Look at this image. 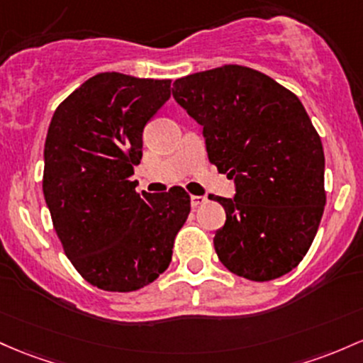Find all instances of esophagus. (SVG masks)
I'll list each match as a JSON object with an SVG mask.
<instances>
[{"instance_id": "esophagus-1", "label": "esophagus", "mask_w": 363, "mask_h": 363, "mask_svg": "<svg viewBox=\"0 0 363 363\" xmlns=\"http://www.w3.org/2000/svg\"><path fill=\"white\" fill-rule=\"evenodd\" d=\"M206 201V196H191V206H193V208H196V206H200V205H203V203Z\"/></svg>"}]
</instances>
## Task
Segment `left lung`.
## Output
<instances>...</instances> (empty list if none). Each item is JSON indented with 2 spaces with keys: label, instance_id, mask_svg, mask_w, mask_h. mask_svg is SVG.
<instances>
[{
  "label": "left lung",
  "instance_id": "8db88e82",
  "mask_svg": "<svg viewBox=\"0 0 363 363\" xmlns=\"http://www.w3.org/2000/svg\"><path fill=\"white\" fill-rule=\"evenodd\" d=\"M172 96L203 127L208 160L234 179V198L215 196L225 210L213 238L218 260L250 281L288 274L325 205L324 148L301 101L241 65L177 79Z\"/></svg>",
  "mask_w": 363,
  "mask_h": 363
}]
</instances>
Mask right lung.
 Listing matches in <instances>:
<instances>
[{"label": "right lung", "instance_id": "add662e5", "mask_svg": "<svg viewBox=\"0 0 363 363\" xmlns=\"http://www.w3.org/2000/svg\"><path fill=\"white\" fill-rule=\"evenodd\" d=\"M170 98V81L103 72L55 110L45 143L43 193L65 255L105 291L145 288L172 260L189 194L136 193L143 130Z\"/></svg>", "mask_w": 363, "mask_h": 363}]
</instances>
